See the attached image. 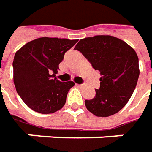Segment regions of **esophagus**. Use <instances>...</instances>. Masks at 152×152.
Masks as SVG:
<instances>
[{
    "label": "esophagus",
    "mask_w": 152,
    "mask_h": 152,
    "mask_svg": "<svg viewBox=\"0 0 152 152\" xmlns=\"http://www.w3.org/2000/svg\"><path fill=\"white\" fill-rule=\"evenodd\" d=\"M78 87H80V88H82V87H84V85H76Z\"/></svg>",
    "instance_id": "esophagus-1"
}]
</instances>
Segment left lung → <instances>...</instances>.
Listing matches in <instances>:
<instances>
[{
    "mask_svg": "<svg viewBox=\"0 0 152 152\" xmlns=\"http://www.w3.org/2000/svg\"><path fill=\"white\" fill-rule=\"evenodd\" d=\"M74 50L80 51L102 75L95 97L85 100L88 111L97 117L118 113L137 85L140 69L136 52L124 40L111 35L82 39Z\"/></svg>",
    "mask_w": 152,
    "mask_h": 152,
    "instance_id": "left-lung-1",
    "label": "left lung"
}]
</instances>
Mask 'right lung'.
Returning a JSON list of instances; mask_svg holds the SVG:
<instances>
[{
	"label": "right lung",
	"mask_w": 152,
	"mask_h": 152,
	"mask_svg": "<svg viewBox=\"0 0 152 152\" xmlns=\"http://www.w3.org/2000/svg\"><path fill=\"white\" fill-rule=\"evenodd\" d=\"M77 41L42 37L27 43L16 52L12 62L16 91L34 112L53 113L65 105L74 83H62L56 78V73L65 52Z\"/></svg>",
	"instance_id": "1"
}]
</instances>
